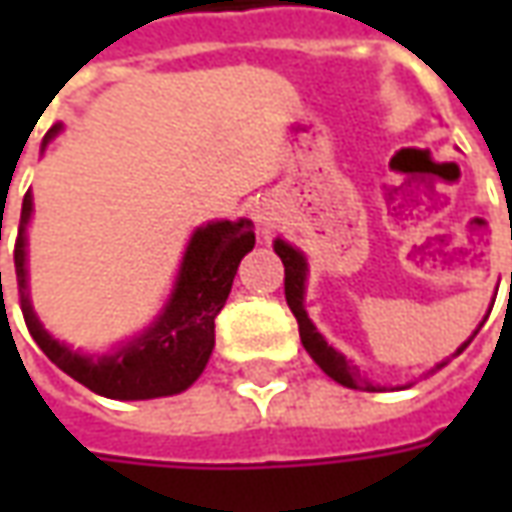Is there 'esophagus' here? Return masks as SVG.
<instances>
[{"instance_id": "34e87169", "label": "esophagus", "mask_w": 512, "mask_h": 512, "mask_svg": "<svg viewBox=\"0 0 512 512\" xmlns=\"http://www.w3.org/2000/svg\"><path fill=\"white\" fill-rule=\"evenodd\" d=\"M255 222H257V230H260L263 235H268L271 230H274V219H271L268 213H263V211L255 213Z\"/></svg>"}]
</instances>
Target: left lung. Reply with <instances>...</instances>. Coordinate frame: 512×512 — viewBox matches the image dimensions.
Returning a JSON list of instances; mask_svg holds the SVG:
<instances>
[{"label": "left lung", "instance_id": "obj_1", "mask_svg": "<svg viewBox=\"0 0 512 512\" xmlns=\"http://www.w3.org/2000/svg\"><path fill=\"white\" fill-rule=\"evenodd\" d=\"M274 252L282 257V266H285V299H288L290 312H293V315H296V321H299V334H301V345H304V351H307V354L315 359V365L321 367L326 376L334 378L337 384L348 386V389H362V392H376V389H381L378 384H370V381L356 370V365H351L340 351H334L332 345L323 340V334L315 329V323L310 321V315H307V310H304L307 271H310V268H307V257H304V252H299L296 246H290L288 241H282V238L274 241ZM480 326H483V323H480ZM480 326L474 329V334L480 332ZM474 334L452 356L463 354V351H466V345L474 340ZM447 362H450V359H447ZM447 362H439V365L433 367L430 373L441 370Z\"/></svg>", "mask_w": 512, "mask_h": 512}]
</instances>
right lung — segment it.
I'll return each instance as SVG.
<instances>
[{"label": "right lung", "instance_id": "obj_1", "mask_svg": "<svg viewBox=\"0 0 512 512\" xmlns=\"http://www.w3.org/2000/svg\"><path fill=\"white\" fill-rule=\"evenodd\" d=\"M62 131V123L49 128L43 147ZM32 219V191L21 202V224L16 238V279L21 312L40 351L49 356L62 373L79 381L95 395L112 400H150V397L180 395L189 389L211 359L213 321L222 312L233 288L235 271L246 252L255 246V227L249 219L238 222H208L191 233L178 277L167 304L145 332L120 343L109 354H84L71 345L54 340L38 312L32 310L27 274V227ZM2 230V222H0ZM2 290V271H0Z\"/></svg>", "mask_w": 512, "mask_h": 512}]
</instances>
